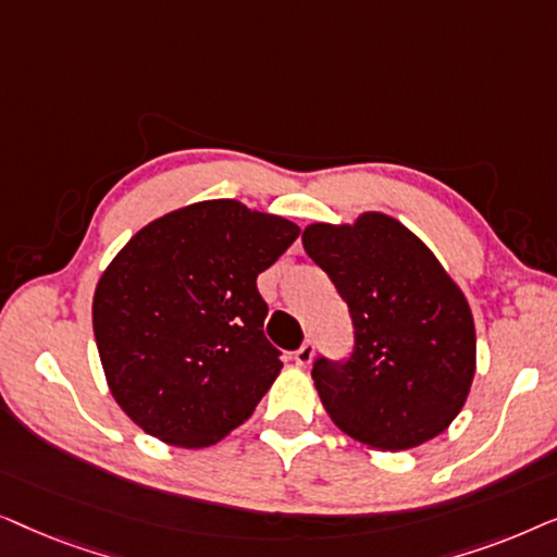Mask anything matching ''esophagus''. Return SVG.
I'll list each match as a JSON object with an SVG mask.
<instances>
[{"instance_id": "1", "label": "esophagus", "mask_w": 557, "mask_h": 557, "mask_svg": "<svg viewBox=\"0 0 557 557\" xmlns=\"http://www.w3.org/2000/svg\"><path fill=\"white\" fill-rule=\"evenodd\" d=\"M311 357H314V342H304V345L294 352V362L299 364V368H307Z\"/></svg>"}]
</instances>
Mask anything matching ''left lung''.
I'll list each match as a JSON object with an SVG mask.
<instances>
[{
    "label": "left lung",
    "instance_id": "8db88e82",
    "mask_svg": "<svg viewBox=\"0 0 557 557\" xmlns=\"http://www.w3.org/2000/svg\"><path fill=\"white\" fill-rule=\"evenodd\" d=\"M301 243L352 317V355L317 357L311 368L332 421L377 451L444 433L476 368L474 319L461 288L423 240L383 212H364L355 225L314 223Z\"/></svg>",
    "mask_w": 557,
    "mask_h": 557
}]
</instances>
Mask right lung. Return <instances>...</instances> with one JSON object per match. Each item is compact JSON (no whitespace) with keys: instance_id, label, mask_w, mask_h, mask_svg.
<instances>
[{"instance_id":"1","label":"right lung","mask_w":557,"mask_h":557,"mask_svg":"<svg viewBox=\"0 0 557 557\" xmlns=\"http://www.w3.org/2000/svg\"><path fill=\"white\" fill-rule=\"evenodd\" d=\"M299 238L286 218L208 200L141 227L94 296L111 395L151 436L202 448L248 421L278 377L258 273Z\"/></svg>"}]
</instances>
